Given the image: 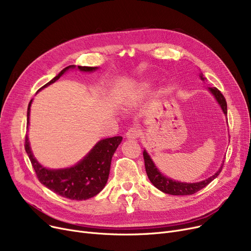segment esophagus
<instances>
[{
    "instance_id": "34e87169",
    "label": "esophagus",
    "mask_w": 251,
    "mask_h": 251,
    "mask_svg": "<svg viewBox=\"0 0 251 251\" xmlns=\"http://www.w3.org/2000/svg\"><path fill=\"white\" fill-rule=\"evenodd\" d=\"M141 135V129L139 127H132L130 128L126 132V137L128 139H137Z\"/></svg>"
}]
</instances>
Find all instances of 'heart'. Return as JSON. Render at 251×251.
Returning <instances> with one entry per match:
<instances>
[{
  "mask_svg": "<svg viewBox=\"0 0 251 251\" xmlns=\"http://www.w3.org/2000/svg\"><path fill=\"white\" fill-rule=\"evenodd\" d=\"M147 87V84H144L143 86H141V88H139L138 89V91H137V94L136 95H140V94H142V91L144 90V88H146Z\"/></svg>",
  "mask_w": 251,
  "mask_h": 251,
  "instance_id": "obj_1",
  "label": "heart"
}]
</instances>
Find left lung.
<instances>
[{
  "label": "left lung",
  "mask_w": 251,
  "mask_h": 251,
  "mask_svg": "<svg viewBox=\"0 0 251 251\" xmlns=\"http://www.w3.org/2000/svg\"><path fill=\"white\" fill-rule=\"evenodd\" d=\"M201 79L204 81L205 78L203 77L202 74H201ZM208 90L217 100L224 114L227 115V101L225 98H224V96L221 94V91L216 87H208ZM143 159H144V165H146V171H147L148 177L150 181L153 184V186L156 187L159 190L163 191L164 193H168L171 195H190L197 191H200L201 189L204 188L214 179L218 177L224 166V162H223L221 168L217 171L216 174H214L213 176H210L209 178L203 181L196 182V183H186V182H179L164 176L160 171L157 170L156 166L154 165L151 157L150 156V154L146 150L143 151Z\"/></svg>",
  "instance_id": "1"
}]
</instances>
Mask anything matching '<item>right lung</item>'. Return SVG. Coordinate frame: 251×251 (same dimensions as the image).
Returning a JSON list of instances; mask_svg holds the SVG:
<instances>
[{"label":"right lung","mask_w":251,"mask_h":251,"mask_svg":"<svg viewBox=\"0 0 251 251\" xmlns=\"http://www.w3.org/2000/svg\"><path fill=\"white\" fill-rule=\"evenodd\" d=\"M74 68H76L75 65L64 68L41 89L54 83L66 71ZM77 68L82 72H92L98 69V67H87V66H78ZM31 102L32 100L27 109L28 124ZM122 139V136L101 139L80 162H78V164L70 168L58 170L45 168L37 162L31 151L27 135L25 137V151L28 154L39 182L44 184L47 188L66 199L85 201L96 196L105 186L110 174L112 157Z\"/></svg>","instance_id":"obj_1"}]
</instances>
